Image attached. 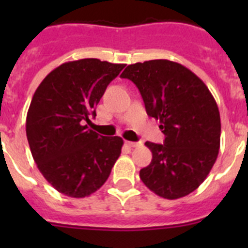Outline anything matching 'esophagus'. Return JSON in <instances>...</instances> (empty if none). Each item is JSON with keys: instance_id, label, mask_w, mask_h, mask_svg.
Wrapping results in <instances>:
<instances>
[{"instance_id": "34e87169", "label": "esophagus", "mask_w": 248, "mask_h": 248, "mask_svg": "<svg viewBox=\"0 0 248 248\" xmlns=\"http://www.w3.org/2000/svg\"><path fill=\"white\" fill-rule=\"evenodd\" d=\"M126 145L128 146H130V148H138V146H140L141 145V143H140V141H126Z\"/></svg>"}]
</instances>
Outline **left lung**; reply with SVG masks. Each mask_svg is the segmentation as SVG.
<instances>
[{"label": "left lung", "mask_w": 248, "mask_h": 248, "mask_svg": "<svg viewBox=\"0 0 248 248\" xmlns=\"http://www.w3.org/2000/svg\"><path fill=\"white\" fill-rule=\"evenodd\" d=\"M120 77L137 85L146 113L165 135L164 144L145 143L153 159L140 170L141 181L169 200L195 191L220 149V111L211 92L190 69L168 59L130 64Z\"/></svg>", "instance_id": "left-lung-1"}]
</instances>
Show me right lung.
I'll list each match as a JSON object with an SVG mask.
<instances>
[{
  "mask_svg": "<svg viewBox=\"0 0 248 248\" xmlns=\"http://www.w3.org/2000/svg\"><path fill=\"white\" fill-rule=\"evenodd\" d=\"M124 67L97 58L63 63L34 92L26 119L28 144L38 170L61 194L89 196L110 175L124 141L85 124Z\"/></svg>",
  "mask_w": 248,
  "mask_h": 248,
  "instance_id": "obj_1",
  "label": "right lung"
}]
</instances>
